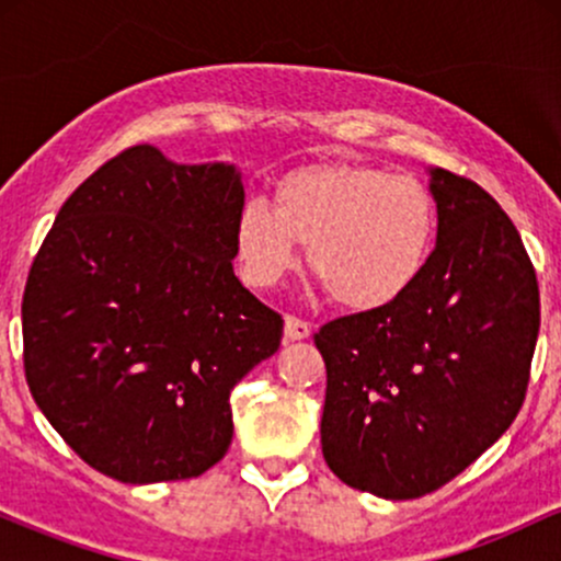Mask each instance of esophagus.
Listing matches in <instances>:
<instances>
[{
	"instance_id": "obj_1",
	"label": "esophagus",
	"mask_w": 561,
	"mask_h": 561,
	"mask_svg": "<svg viewBox=\"0 0 561 561\" xmlns=\"http://www.w3.org/2000/svg\"><path fill=\"white\" fill-rule=\"evenodd\" d=\"M308 337H311V324H308V321L295 319V317L285 319V340L295 343V340H308Z\"/></svg>"
}]
</instances>
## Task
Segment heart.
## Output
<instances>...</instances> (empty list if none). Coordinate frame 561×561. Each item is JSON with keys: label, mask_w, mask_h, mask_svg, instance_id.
<instances>
[{"label": "heart", "mask_w": 561, "mask_h": 561, "mask_svg": "<svg viewBox=\"0 0 561 561\" xmlns=\"http://www.w3.org/2000/svg\"><path fill=\"white\" fill-rule=\"evenodd\" d=\"M435 240V205L409 173L364 163H319L274 186V208L248 199L234 244L244 279L279 285L298 266V244L332 298L351 311L390 306L414 287Z\"/></svg>", "instance_id": "b5f03b06"}]
</instances>
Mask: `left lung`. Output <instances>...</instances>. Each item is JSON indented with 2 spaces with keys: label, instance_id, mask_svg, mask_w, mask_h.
Wrapping results in <instances>:
<instances>
[{
  "label": "left lung",
  "instance_id": "left-lung-1",
  "mask_svg": "<svg viewBox=\"0 0 561 561\" xmlns=\"http://www.w3.org/2000/svg\"><path fill=\"white\" fill-rule=\"evenodd\" d=\"M437 240L409 293L319 330L321 450L379 499L433 493L512 427L540 327L519 231L482 186L427 169Z\"/></svg>",
  "mask_w": 561,
  "mask_h": 561
}]
</instances>
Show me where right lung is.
Segmentation results:
<instances>
[{
	"instance_id": "add662e5",
	"label": "right lung",
	"mask_w": 561,
	"mask_h": 561,
	"mask_svg": "<svg viewBox=\"0 0 561 561\" xmlns=\"http://www.w3.org/2000/svg\"><path fill=\"white\" fill-rule=\"evenodd\" d=\"M234 163L152 145L107 160L62 203L23 293L31 396L107 478H197L234 435L229 396L274 356L279 313L234 276Z\"/></svg>"
}]
</instances>
